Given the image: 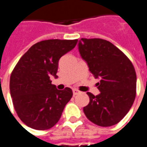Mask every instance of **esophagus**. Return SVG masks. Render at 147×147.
<instances>
[{
    "mask_svg": "<svg viewBox=\"0 0 147 147\" xmlns=\"http://www.w3.org/2000/svg\"><path fill=\"white\" fill-rule=\"evenodd\" d=\"M79 93H80V92L78 90H73V94H74V96H75V95H77V94H78Z\"/></svg>",
    "mask_w": 147,
    "mask_h": 147,
    "instance_id": "obj_1",
    "label": "esophagus"
}]
</instances>
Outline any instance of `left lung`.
<instances>
[{
	"mask_svg": "<svg viewBox=\"0 0 147 147\" xmlns=\"http://www.w3.org/2000/svg\"><path fill=\"white\" fill-rule=\"evenodd\" d=\"M80 54L90 72L100 78L94 96L90 92V102L83 108L86 118L100 126H114L129 112L136 96V72L133 64L110 41L101 38H82Z\"/></svg>",
	"mask_w": 147,
	"mask_h": 147,
	"instance_id": "8db88e82",
	"label": "left lung"
}]
</instances>
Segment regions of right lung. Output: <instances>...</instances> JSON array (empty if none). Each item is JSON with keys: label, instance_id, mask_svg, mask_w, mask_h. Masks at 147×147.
I'll return each instance as SVG.
<instances>
[{"label": "right lung", "instance_id": "right-lung-1", "mask_svg": "<svg viewBox=\"0 0 147 147\" xmlns=\"http://www.w3.org/2000/svg\"><path fill=\"white\" fill-rule=\"evenodd\" d=\"M77 43V39L39 41L15 65L10 76V94L15 111L26 126L45 130L59 121L73 92L69 87L57 90L50 77H57L59 59Z\"/></svg>", "mask_w": 147, "mask_h": 147}]
</instances>
